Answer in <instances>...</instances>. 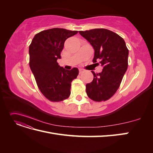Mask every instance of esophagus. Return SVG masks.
I'll return each mask as SVG.
<instances>
[{"instance_id":"esophagus-1","label":"esophagus","mask_w":153,"mask_h":153,"mask_svg":"<svg viewBox=\"0 0 153 153\" xmlns=\"http://www.w3.org/2000/svg\"><path fill=\"white\" fill-rule=\"evenodd\" d=\"M82 72H84V69H79V73H82Z\"/></svg>"}]
</instances>
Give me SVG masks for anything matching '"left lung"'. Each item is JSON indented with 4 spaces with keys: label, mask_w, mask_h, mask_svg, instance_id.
Returning <instances> with one entry per match:
<instances>
[{
    "label": "left lung",
    "mask_w": 153,
    "mask_h": 153,
    "mask_svg": "<svg viewBox=\"0 0 153 153\" xmlns=\"http://www.w3.org/2000/svg\"><path fill=\"white\" fill-rule=\"evenodd\" d=\"M94 50L92 62L100 63L103 70L91 71L93 80L86 85V92L91 100L102 101L110 99L118 89L128 68L129 51L124 40L115 32L105 29L79 31Z\"/></svg>",
    "instance_id": "obj_1"
}]
</instances>
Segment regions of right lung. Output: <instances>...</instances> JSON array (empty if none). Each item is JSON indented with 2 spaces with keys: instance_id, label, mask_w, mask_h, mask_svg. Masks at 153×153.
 <instances>
[{
  "instance_id": "add662e5",
  "label": "right lung",
  "mask_w": 153,
  "mask_h": 153,
  "mask_svg": "<svg viewBox=\"0 0 153 153\" xmlns=\"http://www.w3.org/2000/svg\"><path fill=\"white\" fill-rule=\"evenodd\" d=\"M78 33L76 30L53 28L35 35L29 46V66L40 91L52 101H61L71 94L73 80L78 69L66 70L57 62L65 41Z\"/></svg>"
}]
</instances>
